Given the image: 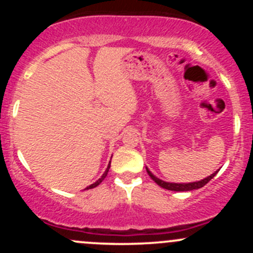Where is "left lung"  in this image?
Instances as JSON below:
<instances>
[{"label": "left lung", "mask_w": 253, "mask_h": 253, "mask_svg": "<svg viewBox=\"0 0 253 253\" xmlns=\"http://www.w3.org/2000/svg\"><path fill=\"white\" fill-rule=\"evenodd\" d=\"M147 169V168H145ZM147 172L148 175L150 176V178H152L153 181H154L155 183H158V185L160 186V187L163 188H167V190H170V191H192V190H197V188H201L203 187V186L207 185V183L209 182V181L211 180V178L214 177V176L216 175L215 171L214 174H211V176H208L207 178H203V180L201 181H197V182H191V183H171V182H165V181H162L159 180L158 177H155L154 175L152 174V172L149 171V170L147 169Z\"/></svg>", "instance_id": "8db88e82"}]
</instances>
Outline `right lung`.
<instances>
[{"instance_id": "1", "label": "right lung", "mask_w": 253, "mask_h": 253, "mask_svg": "<svg viewBox=\"0 0 253 253\" xmlns=\"http://www.w3.org/2000/svg\"><path fill=\"white\" fill-rule=\"evenodd\" d=\"M109 169H110V164H109L108 169H106V170H105V172H104V174H103V176H101V177H100V178H99V180H98V181H96V182H94V183H93V185L88 186V187H86V190H89V188H94V187H96V186H98V185H99V183H101V182H103V180H104V178H105V177H106V175H108V172H109Z\"/></svg>"}]
</instances>
